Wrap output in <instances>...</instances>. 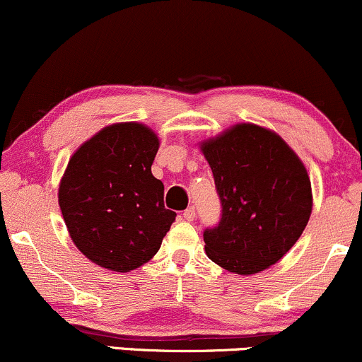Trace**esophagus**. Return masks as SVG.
Instances as JSON below:
<instances>
[{
  "label": "esophagus",
  "instance_id": "obj_1",
  "mask_svg": "<svg viewBox=\"0 0 362 362\" xmlns=\"http://www.w3.org/2000/svg\"><path fill=\"white\" fill-rule=\"evenodd\" d=\"M194 215H197L194 206H188L185 211H182V216H185V220H188V222H191V220L194 218Z\"/></svg>",
  "mask_w": 362,
  "mask_h": 362
}]
</instances>
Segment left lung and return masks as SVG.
<instances>
[{
	"mask_svg": "<svg viewBox=\"0 0 362 362\" xmlns=\"http://www.w3.org/2000/svg\"><path fill=\"white\" fill-rule=\"evenodd\" d=\"M222 205L205 228L206 256L237 274L276 264L312 214V185L298 156L274 132L240 123L202 144Z\"/></svg>",
	"mask_w": 362,
	"mask_h": 362,
	"instance_id": "left-lung-1",
	"label": "left lung"
}]
</instances>
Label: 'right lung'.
<instances>
[{"instance_id": "add662e5", "label": "right lung", "mask_w": 362, "mask_h": 362, "mask_svg": "<svg viewBox=\"0 0 362 362\" xmlns=\"http://www.w3.org/2000/svg\"><path fill=\"white\" fill-rule=\"evenodd\" d=\"M159 139L142 123L98 132L69 159L59 206L72 242L95 264L127 273L151 261L176 214L151 165Z\"/></svg>"}]
</instances>
